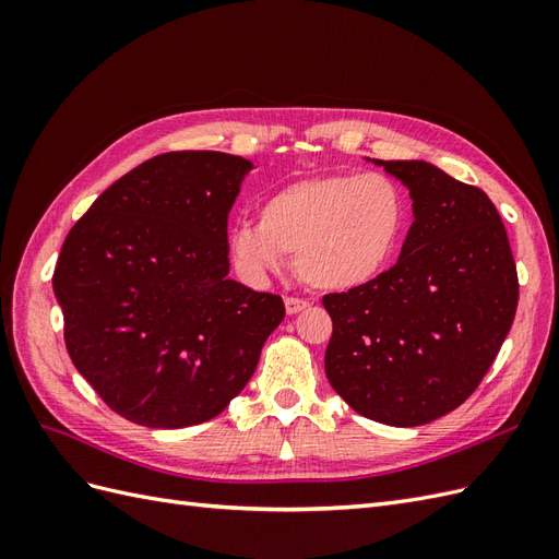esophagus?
<instances>
[{
  "instance_id": "1",
  "label": "esophagus",
  "mask_w": 559,
  "mask_h": 559,
  "mask_svg": "<svg viewBox=\"0 0 559 559\" xmlns=\"http://www.w3.org/2000/svg\"><path fill=\"white\" fill-rule=\"evenodd\" d=\"M284 308H286V314H298V312H302L306 308H310V300L289 296V298L284 300Z\"/></svg>"
}]
</instances>
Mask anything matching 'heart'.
Returning <instances> with one entry per match:
<instances>
[{
  "mask_svg": "<svg viewBox=\"0 0 559 559\" xmlns=\"http://www.w3.org/2000/svg\"><path fill=\"white\" fill-rule=\"evenodd\" d=\"M408 224L411 200L394 177L319 175L263 198L259 226L242 222L228 230V253L249 282L280 273L289 257L312 289L349 292L394 263Z\"/></svg>",
  "mask_w": 559,
  "mask_h": 559,
  "instance_id": "1",
  "label": "heart"
}]
</instances>
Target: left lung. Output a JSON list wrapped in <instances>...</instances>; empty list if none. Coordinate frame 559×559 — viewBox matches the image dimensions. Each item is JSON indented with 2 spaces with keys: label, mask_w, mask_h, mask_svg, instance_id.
I'll use <instances>...</instances> for the list:
<instances>
[{
  "label": "left lung",
  "mask_w": 559,
  "mask_h": 559,
  "mask_svg": "<svg viewBox=\"0 0 559 559\" xmlns=\"http://www.w3.org/2000/svg\"><path fill=\"white\" fill-rule=\"evenodd\" d=\"M408 186L415 222L399 261L321 298L326 378L349 408L392 427L448 415L476 392L518 310L509 235L478 186L425 160H373Z\"/></svg>",
  "instance_id": "1"
}]
</instances>
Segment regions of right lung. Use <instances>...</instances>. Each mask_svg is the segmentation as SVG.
<instances>
[{
  "label": "right lung",
  "instance_id": "right-lung-1",
  "mask_svg": "<svg viewBox=\"0 0 559 559\" xmlns=\"http://www.w3.org/2000/svg\"><path fill=\"white\" fill-rule=\"evenodd\" d=\"M251 167L222 151L154 156L67 235L53 273L67 352L134 425L216 417L284 319L282 296L228 280V212Z\"/></svg>",
  "mask_w": 559,
  "mask_h": 559
}]
</instances>
